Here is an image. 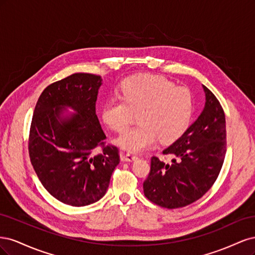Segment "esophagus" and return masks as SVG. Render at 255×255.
<instances>
[{
	"mask_svg": "<svg viewBox=\"0 0 255 255\" xmlns=\"http://www.w3.org/2000/svg\"><path fill=\"white\" fill-rule=\"evenodd\" d=\"M137 158H138L137 155H134V154H132V153H127L122 155V160H125V161H134Z\"/></svg>",
	"mask_w": 255,
	"mask_h": 255,
	"instance_id": "obj_1",
	"label": "esophagus"
}]
</instances>
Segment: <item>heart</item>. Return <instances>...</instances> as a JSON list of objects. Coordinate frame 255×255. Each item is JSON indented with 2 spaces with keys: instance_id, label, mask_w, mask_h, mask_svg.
Masks as SVG:
<instances>
[{
  "instance_id": "heart-1",
  "label": "heart",
  "mask_w": 255,
  "mask_h": 255,
  "mask_svg": "<svg viewBox=\"0 0 255 255\" xmlns=\"http://www.w3.org/2000/svg\"><path fill=\"white\" fill-rule=\"evenodd\" d=\"M194 102L190 91L163 75L139 74L123 80L120 98H112L102 110L104 122L123 132L139 113V126L127 129L116 142L130 153H141L155 144L171 143L188 128Z\"/></svg>"
}]
</instances>
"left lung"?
I'll return each instance as SVG.
<instances>
[{"instance_id":"8db88e82","label":"left lung","mask_w":255,"mask_h":255,"mask_svg":"<svg viewBox=\"0 0 255 255\" xmlns=\"http://www.w3.org/2000/svg\"><path fill=\"white\" fill-rule=\"evenodd\" d=\"M205 105L198 119L179 139L163 151L170 163L151 158L143 182L144 196L166 208H179L197 201L217 180L227 152L226 116L213 92L203 85Z\"/></svg>"}]
</instances>
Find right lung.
<instances>
[{
    "label": "right lung",
    "instance_id": "add662e5",
    "mask_svg": "<svg viewBox=\"0 0 255 255\" xmlns=\"http://www.w3.org/2000/svg\"><path fill=\"white\" fill-rule=\"evenodd\" d=\"M100 75L74 73L53 83L38 99L28 137V153L41 184L58 201L85 206L99 201L120 161L96 114ZM67 108L76 113L64 115ZM97 146L103 149L94 156Z\"/></svg>",
    "mask_w": 255,
    "mask_h": 255
}]
</instances>
